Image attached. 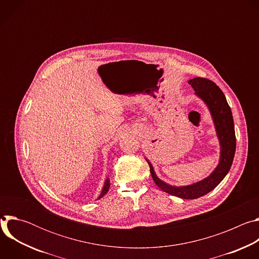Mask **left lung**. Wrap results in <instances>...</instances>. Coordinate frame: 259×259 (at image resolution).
Listing matches in <instances>:
<instances>
[{"mask_svg":"<svg viewBox=\"0 0 259 259\" xmlns=\"http://www.w3.org/2000/svg\"><path fill=\"white\" fill-rule=\"evenodd\" d=\"M189 84L196 91V94L204 100L212 115L221 146L218 166L207 178L191 184V186L178 188L172 187L159 179L152 164L146 160L150 165V171L155 183L162 191L172 196L188 200L198 199L214 190L230 171L236 152L234 119L224 92L214 82L206 78H194L189 81Z\"/></svg>","mask_w":259,"mask_h":259,"instance_id":"left-lung-1","label":"left lung"}]
</instances>
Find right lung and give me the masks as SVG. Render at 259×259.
Returning a JSON list of instances; mask_svg holds the SVG:
<instances>
[{
  "mask_svg": "<svg viewBox=\"0 0 259 259\" xmlns=\"http://www.w3.org/2000/svg\"><path fill=\"white\" fill-rule=\"evenodd\" d=\"M108 189H109V180L108 179H106V181H105V183H104V187H103V189H102V192H101V195H100V197L98 198V199H100V198H102L106 193H107V191H108Z\"/></svg>",
  "mask_w": 259,
  "mask_h": 259,
  "instance_id": "add662e5",
  "label": "right lung"
}]
</instances>
